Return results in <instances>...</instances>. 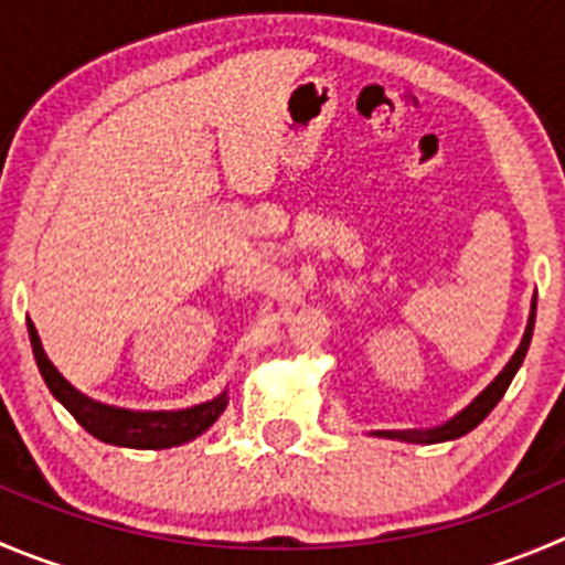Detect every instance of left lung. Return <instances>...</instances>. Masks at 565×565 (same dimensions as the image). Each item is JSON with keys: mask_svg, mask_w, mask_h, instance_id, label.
Here are the masks:
<instances>
[{"mask_svg": "<svg viewBox=\"0 0 565 565\" xmlns=\"http://www.w3.org/2000/svg\"><path fill=\"white\" fill-rule=\"evenodd\" d=\"M533 327H535V294H533V305H530V319H527V327H524V335H521L519 349H515L513 358L504 363L502 372H499L497 377H493L491 383H488L486 388H482L480 394H477L475 399H471L469 405L463 407V411H458L452 418H447L444 424H438V427H427V429H374V433H369V435H374V438H388V440H405V444H440V440H455V438H460V435L471 433V429H475L477 424H480L482 418H486L488 413H491L493 407L499 405V399L504 396L508 385L513 383L515 372H519V366L524 363V354H527L530 341H533Z\"/></svg>", "mask_w": 565, "mask_h": 565, "instance_id": "obj_1", "label": "left lung"}]
</instances>
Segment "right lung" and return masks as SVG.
Returning a JSON list of instances; mask_svg holds the SVG:
<instances>
[{"mask_svg": "<svg viewBox=\"0 0 565 565\" xmlns=\"http://www.w3.org/2000/svg\"><path fill=\"white\" fill-rule=\"evenodd\" d=\"M32 354H35L38 372L44 377L46 388L52 391L57 402L77 418L79 427L88 429L94 438L113 444V447L127 449H171L199 438L211 429L216 418L227 407V388L202 405L185 407V411H127V407H113L105 402H96L90 396L79 394L66 377L55 369L44 352V343L38 338L35 324L26 319Z\"/></svg>", "mask_w": 565, "mask_h": 565, "instance_id": "1", "label": "right lung"}]
</instances>
